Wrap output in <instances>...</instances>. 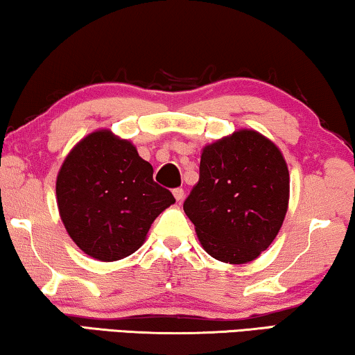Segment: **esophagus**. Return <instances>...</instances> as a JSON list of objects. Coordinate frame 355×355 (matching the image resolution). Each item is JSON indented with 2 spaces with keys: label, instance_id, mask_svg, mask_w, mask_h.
<instances>
[{
  "label": "esophagus",
  "instance_id": "esophagus-1",
  "mask_svg": "<svg viewBox=\"0 0 355 355\" xmlns=\"http://www.w3.org/2000/svg\"><path fill=\"white\" fill-rule=\"evenodd\" d=\"M173 196H174V198H176L178 202H181L182 198H184V189H181V187L173 189Z\"/></svg>",
  "mask_w": 355,
  "mask_h": 355
}]
</instances>
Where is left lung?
Returning a JSON list of instances; mask_svg holds the SVG:
<instances>
[{
	"label": "left lung",
	"mask_w": 355,
	"mask_h": 355,
	"mask_svg": "<svg viewBox=\"0 0 355 355\" xmlns=\"http://www.w3.org/2000/svg\"><path fill=\"white\" fill-rule=\"evenodd\" d=\"M288 202L289 171L279 148L245 129L203 148L184 211L213 259L239 265L268 249Z\"/></svg>",
	"instance_id": "obj_1"
}]
</instances>
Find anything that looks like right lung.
Wrapping results in <instances>:
<instances>
[{"label":"right lung","instance_id":"1","mask_svg":"<svg viewBox=\"0 0 355 355\" xmlns=\"http://www.w3.org/2000/svg\"><path fill=\"white\" fill-rule=\"evenodd\" d=\"M56 197L71 239L87 255L114 261L134 254L173 193L129 140L110 130L82 139L58 173Z\"/></svg>","mask_w":355,"mask_h":355}]
</instances>
